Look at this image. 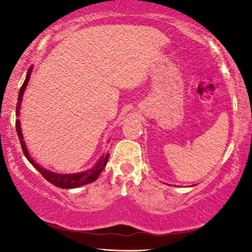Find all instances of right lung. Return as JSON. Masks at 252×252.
I'll use <instances>...</instances> for the list:
<instances>
[{"label": "right lung", "mask_w": 252, "mask_h": 252, "mask_svg": "<svg viewBox=\"0 0 252 252\" xmlns=\"http://www.w3.org/2000/svg\"><path fill=\"white\" fill-rule=\"evenodd\" d=\"M32 71H33V66H31L29 68V71H27L25 81H24L22 88H20V91H19L18 103H17V106H16V116L17 117H19V113H20L19 109H20V105H22L23 95H24V92H25V89H26L27 84H29V80H30V77H31V73H32ZM16 130H17V134H18V137L20 140V144H22L23 153H24V155H25V157L27 158V160H29L30 163L32 164L41 174H42V177L46 179L47 181H49L50 184H53L54 186H56V187H58V188L72 189V188L80 187V186L91 184V182L95 181L96 179L98 178V175L102 173V171L104 170L106 163H108L109 154H105V155H103V156L99 158L97 161H96V164L92 168L86 170L84 172H80V173H72V174L54 173V172H51L49 170H47V168L40 166V165L30 156V153H29V150H27L26 144L23 140L24 137H23L22 128H20V120L19 119L16 120Z\"/></svg>", "instance_id": "right-lung-1"}]
</instances>
